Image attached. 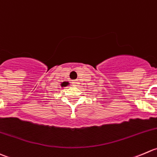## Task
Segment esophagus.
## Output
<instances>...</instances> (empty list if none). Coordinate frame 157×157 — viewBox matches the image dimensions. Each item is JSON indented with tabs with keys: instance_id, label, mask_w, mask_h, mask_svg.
Returning a JSON list of instances; mask_svg holds the SVG:
<instances>
[{
	"instance_id": "1",
	"label": "esophagus",
	"mask_w": 157,
	"mask_h": 157,
	"mask_svg": "<svg viewBox=\"0 0 157 157\" xmlns=\"http://www.w3.org/2000/svg\"><path fill=\"white\" fill-rule=\"evenodd\" d=\"M72 85H73L74 86H78L79 85L78 80H74L73 82H72Z\"/></svg>"
}]
</instances>
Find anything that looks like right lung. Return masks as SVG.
Masks as SVG:
<instances>
[{
  "label": "right lung",
  "instance_id": "add662e5",
  "mask_svg": "<svg viewBox=\"0 0 157 157\" xmlns=\"http://www.w3.org/2000/svg\"><path fill=\"white\" fill-rule=\"evenodd\" d=\"M68 84H69V82H64L62 83V85H63V86H66V85H68Z\"/></svg>",
  "mask_w": 157,
  "mask_h": 157
}]
</instances>
